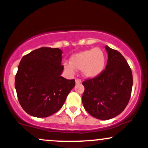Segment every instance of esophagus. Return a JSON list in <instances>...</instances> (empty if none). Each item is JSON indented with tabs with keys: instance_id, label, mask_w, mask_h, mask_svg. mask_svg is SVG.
Returning a JSON list of instances; mask_svg holds the SVG:
<instances>
[{
	"instance_id": "obj_1",
	"label": "esophagus",
	"mask_w": 148,
	"mask_h": 148,
	"mask_svg": "<svg viewBox=\"0 0 148 148\" xmlns=\"http://www.w3.org/2000/svg\"><path fill=\"white\" fill-rule=\"evenodd\" d=\"M75 83L77 84H81L82 83V81H81L80 80H79V79H75Z\"/></svg>"
}]
</instances>
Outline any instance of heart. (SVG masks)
<instances>
[{"mask_svg":"<svg viewBox=\"0 0 148 148\" xmlns=\"http://www.w3.org/2000/svg\"><path fill=\"white\" fill-rule=\"evenodd\" d=\"M106 56L100 48L84 50L74 53L70 62H64L63 66L70 73L73 74L75 69L80 70L83 77L95 78L102 73L105 68Z\"/></svg>","mask_w":148,"mask_h":148,"instance_id":"b5f03b06","label":"heart"}]
</instances>
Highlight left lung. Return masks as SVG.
I'll use <instances>...</instances> for the list:
<instances>
[{"instance_id": "obj_1", "label": "left lung", "mask_w": 148, "mask_h": 148, "mask_svg": "<svg viewBox=\"0 0 148 148\" xmlns=\"http://www.w3.org/2000/svg\"><path fill=\"white\" fill-rule=\"evenodd\" d=\"M108 61L102 73L82 82L84 108L95 118L108 120L126 107L131 97L133 75L126 60L118 51L105 47Z\"/></svg>"}]
</instances>
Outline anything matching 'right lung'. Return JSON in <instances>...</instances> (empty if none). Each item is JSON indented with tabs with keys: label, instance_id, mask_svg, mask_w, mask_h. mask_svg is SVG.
<instances>
[{
	"label": "right lung",
	"instance_id": "right-lung-1",
	"mask_svg": "<svg viewBox=\"0 0 148 148\" xmlns=\"http://www.w3.org/2000/svg\"><path fill=\"white\" fill-rule=\"evenodd\" d=\"M62 54L60 49L42 47L20 61L15 87L20 105L30 116L44 118L55 114L75 85L73 79L61 76Z\"/></svg>",
	"mask_w": 148,
	"mask_h": 148
}]
</instances>
